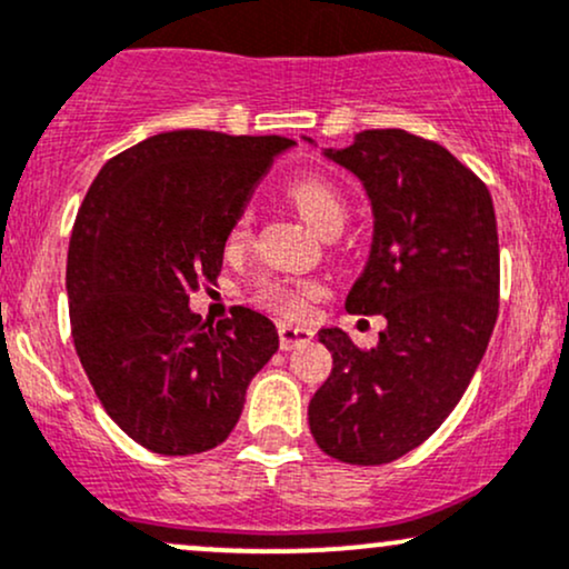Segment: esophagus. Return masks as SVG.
Masks as SVG:
<instances>
[{"label": "esophagus", "instance_id": "esophagus-1", "mask_svg": "<svg viewBox=\"0 0 569 569\" xmlns=\"http://www.w3.org/2000/svg\"><path fill=\"white\" fill-rule=\"evenodd\" d=\"M278 337H280V350H291L297 345L310 342L312 331L307 326H293V323H280L278 326Z\"/></svg>", "mask_w": 569, "mask_h": 569}]
</instances>
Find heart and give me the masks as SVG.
Returning <instances> with one entry per match:
<instances>
[{"label":"heart","instance_id":"1","mask_svg":"<svg viewBox=\"0 0 569 569\" xmlns=\"http://www.w3.org/2000/svg\"><path fill=\"white\" fill-rule=\"evenodd\" d=\"M286 198L291 206L302 213L307 224L316 227L318 232H329L331 227H342L348 217V202H345L342 189L335 181L318 173L297 176L289 187H286ZM251 238V213H240L234 224L227 232V246L240 248ZM323 286L316 280H297V283H286V280H264L253 291V299L259 305L270 307L280 316L297 318L307 310V302L321 297Z\"/></svg>","mask_w":569,"mask_h":569}]
</instances>
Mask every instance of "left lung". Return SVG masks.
Here are the masks:
<instances>
[{"label": "left lung", "mask_w": 569, "mask_h": 569, "mask_svg": "<svg viewBox=\"0 0 569 569\" xmlns=\"http://www.w3.org/2000/svg\"><path fill=\"white\" fill-rule=\"evenodd\" d=\"M323 154L363 181L375 211L369 262L345 307L388 326L371 350L342 329L318 331L335 367L307 420L329 457L382 466L436 433L485 358L498 321V221L485 181L407 130H363Z\"/></svg>", "instance_id": "8db88e82"}]
</instances>
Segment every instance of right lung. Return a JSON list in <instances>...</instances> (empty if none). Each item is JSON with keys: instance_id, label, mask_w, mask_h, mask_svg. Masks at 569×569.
<instances>
[{"instance_id": "obj_1", "label": "right lung", "mask_w": 569, "mask_h": 569, "mask_svg": "<svg viewBox=\"0 0 569 569\" xmlns=\"http://www.w3.org/2000/svg\"><path fill=\"white\" fill-rule=\"evenodd\" d=\"M291 143L168 130L109 160L84 194L67 262L71 337L101 407L149 452L219 447L278 350L262 312L202 323L189 293L217 283L227 232Z\"/></svg>"}]
</instances>
